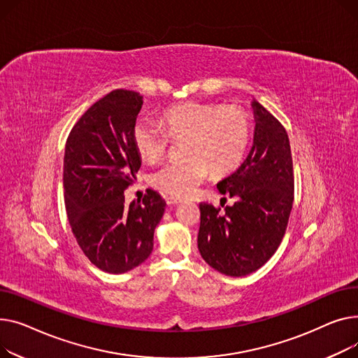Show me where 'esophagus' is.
I'll return each instance as SVG.
<instances>
[{
    "instance_id": "esophagus-1",
    "label": "esophagus",
    "mask_w": 358,
    "mask_h": 358,
    "mask_svg": "<svg viewBox=\"0 0 358 358\" xmlns=\"http://www.w3.org/2000/svg\"><path fill=\"white\" fill-rule=\"evenodd\" d=\"M180 199L179 198H175V196H166V203L167 205H176L179 203Z\"/></svg>"
}]
</instances>
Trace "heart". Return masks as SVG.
<instances>
[{
  "mask_svg": "<svg viewBox=\"0 0 358 358\" xmlns=\"http://www.w3.org/2000/svg\"><path fill=\"white\" fill-rule=\"evenodd\" d=\"M163 127L138 121L133 143L145 162L159 160L171 141L185 140L183 162L166 163L150 175V183L166 195H192L208 178L228 173L240 164L250 138L248 114L238 105L191 101L167 110Z\"/></svg>",
  "mask_w": 358,
  "mask_h": 358,
  "instance_id": "obj_1",
  "label": "heart"
}]
</instances>
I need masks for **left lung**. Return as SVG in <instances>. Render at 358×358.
<instances>
[{
    "instance_id": "obj_1",
    "label": "left lung",
    "mask_w": 358,
    "mask_h": 358,
    "mask_svg": "<svg viewBox=\"0 0 358 358\" xmlns=\"http://www.w3.org/2000/svg\"><path fill=\"white\" fill-rule=\"evenodd\" d=\"M253 108L251 150L238 169L217 185L220 194L236 199L234 205L221 213L211 203H199V253L222 275L236 278L256 271L275 255L286 233L295 191L286 129L257 101Z\"/></svg>"
}]
</instances>
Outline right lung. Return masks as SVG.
<instances>
[{"label": "right lung", "instance_id": "add662e5", "mask_svg": "<svg viewBox=\"0 0 358 358\" xmlns=\"http://www.w3.org/2000/svg\"><path fill=\"white\" fill-rule=\"evenodd\" d=\"M138 92L115 90L96 101L72 127L63 159L66 214L90 262L113 275L141 264L153 250L166 202L153 189L125 203L124 191L141 166L133 129Z\"/></svg>", "mask_w": 358, "mask_h": 358}]
</instances>
